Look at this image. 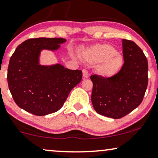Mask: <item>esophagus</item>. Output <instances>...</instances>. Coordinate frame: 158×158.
Listing matches in <instances>:
<instances>
[{"label":"esophagus","instance_id":"obj_1","mask_svg":"<svg viewBox=\"0 0 158 158\" xmlns=\"http://www.w3.org/2000/svg\"><path fill=\"white\" fill-rule=\"evenodd\" d=\"M82 73H83V77L84 78H88L89 77V73L87 71V70L83 69L82 70Z\"/></svg>","mask_w":158,"mask_h":158}]
</instances>
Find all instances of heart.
<instances>
[{"instance_id": "1", "label": "heart", "mask_w": 158, "mask_h": 158, "mask_svg": "<svg viewBox=\"0 0 158 158\" xmlns=\"http://www.w3.org/2000/svg\"><path fill=\"white\" fill-rule=\"evenodd\" d=\"M83 57L91 64H96V72L103 77L114 75L123 64V57L109 44H100L84 52Z\"/></svg>"}]
</instances>
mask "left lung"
Instances as JSON below:
<instances>
[{
    "instance_id": "8db88e82",
    "label": "left lung",
    "mask_w": 158,
    "mask_h": 158,
    "mask_svg": "<svg viewBox=\"0 0 158 158\" xmlns=\"http://www.w3.org/2000/svg\"><path fill=\"white\" fill-rule=\"evenodd\" d=\"M123 55L124 63L118 73L108 78L90 77L94 109L113 119L122 118L139 106L148 85V62L141 48L123 39Z\"/></svg>"
}]
</instances>
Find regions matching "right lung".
<instances>
[{
    "mask_svg": "<svg viewBox=\"0 0 158 158\" xmlns=\"http://www.w3.org/2000/svg\"><path fill=\"white\" fill-rule=\"evenodd\" d=\"M65 41L62 38L30 39L15 49L9 60L7 80L14 101L21 109L37 116L56 112L81 81L80 70L60 64H39L41 50H57Z\"/></svg>",
    "mask_w": 158,
    "mask_h": 158,
    "instance_id": "obj_1",
    "label": "right lung"
}]
</instances>
